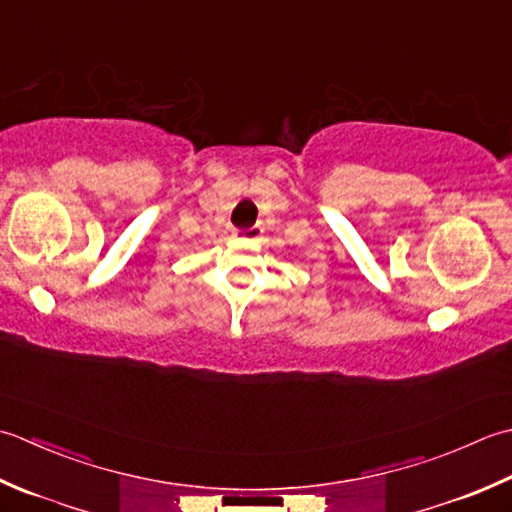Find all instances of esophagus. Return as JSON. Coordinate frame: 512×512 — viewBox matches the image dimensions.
I'll return each mask as SVG.
<instances>
[{"mask_svg":"<svg viewBox=\"0 0 512 512\" xmlns=\"http://www.w3.org/2000/svg\"><path fill=\"white\" fill-rule=\"evenodd\" d=\"M260 234H263V227H260V225L247 227V229H236V232H234L236 238H245V241H252V238H258Z\"/></svg>","mask_w":512,"mask_h":512,"instance_id":"1","label":"esophagus"}]
</instances>
